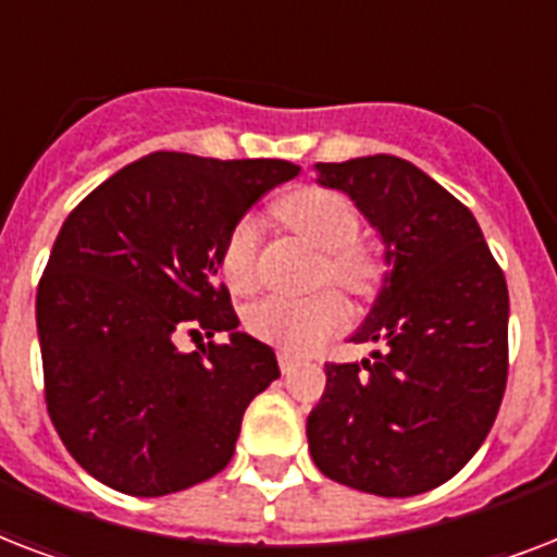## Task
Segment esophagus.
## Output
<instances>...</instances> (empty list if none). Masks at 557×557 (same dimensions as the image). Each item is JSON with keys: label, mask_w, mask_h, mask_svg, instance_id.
Wrapping results in <instances>:
<instances>
[{"label": "esophagus", "mask_w": 557, "mask_h": 557, "mask_svg": "<svg viewBox=\"0 0 557 557\" xmlns=\"http://www.w3.org/2000/svg\"><path fill=\"white\" fill-rule=\"evenodd\" d=\"M277 361H280V370H283V375H288V372H292L297 367V358L292 356L288 349H280Z\"/></svg>", "instance_id": "obj_1"}]
</instances>
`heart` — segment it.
Returning a JSON list of instances; mask_svg holds the SVG:
<instances>
[{
  "instance_id": "heart-1",
  "label": "heart",
  "mask_w": 557,
  "mask_h": 557,
  "mask_svg": "<svg viewBox=\"0 0 557 557\" xmlns=\"http://www.w3.org/2000/svg\"><path fill=\"white\" fill-rule=\"evenodd\" d=\"M280 213L306 243L321 251L318 277L332 280L352 292H364L375 277V260L358 245V213L347 196L326 187H300L288 193ZM262 222L253 213L236 219L227 231L219 262L227 286L236 295H251L260 283ZM248 335L274 344L288 352H314L332 335L347 330L349 306L335 288H323L309 297H265L245 309Z\"/></svg>"
}]
</instances>
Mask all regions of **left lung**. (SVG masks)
Returning a JSON list of instances; mask_svg holds the SVG:
<instances>
[{
    "label": "left lung",
    "mask_w": 557,
    "mask_h": 557,
    "mask_svg": "<svg viewBox=\"0 0 557 557\" xmlns=\"http://www.w3.org/2000/svg\"><path fill=\"white\" fill-rule=\"evenodd\" d=\"M387 243V277L356 344L326 364L309 422L314 466L341 485L413 497L457 474L492 431L509 375V288L474 213L396 156L318 164Z\"/></svg>",
    "instance_id": "8db88e82"
}]
</instances>
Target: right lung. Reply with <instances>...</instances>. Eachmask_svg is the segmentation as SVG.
<instances>
[{
	"instance_id": "add662e5",
	"label": "right lung",
	"mask_w": 557,
	"mask_h": 557,
	"mask_svg": "<svg viewBox=\"0 0 557 557\" xmlns=\"http://www.w3.org/2000/svg\"><path fill=\"white\" fill-rule=\"evenodd\" d=\"M300 173L277 159L152 152L86 196L37 288L48 416L95 480L133 497L205 483L234 457L245 407L280 375L236 332L219 251L236 219ZM176 331H231L178 354Z\"/></svg>"
}]
</instances>
